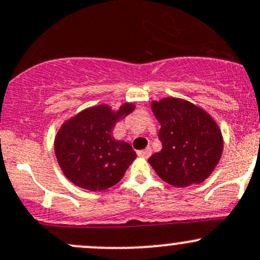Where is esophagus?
<instances>
[{
    "label": "esophagus",
    "mask_w": 260,
    "mask_h": 260,
    "mask_svg": "<svg viewBox=\"0 0 260 260\" xmlns=\"http://www.w3.org/2000/svg\"><path fill=\"white\" fill-rule=\"evenodd\" d=\"M137 154L139 155V157H143V158H149L151 157V154H152V149L149 148H146V149H143V151H138V153Z\"/></svg>",
    "instance_id": "1"
}]
</instances>
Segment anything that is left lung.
I'll list each match as a JSON object with an SVG mask.
<instances>
[{"label": "left lung", "instance_id": "8db88e82", "mask_svg": "<svg viewBox=\"0 0 260 260\" xmlns=\"http://www.w3.org/2000/svg\"><path fill=\"white\" fill-rule=\"evenodd\" d=\"M160 123V152L148 159L165 182L183 188L199 184L210 176L223 152L217 123L203 109L177 98L152 103Z\"/></svg>", "mask_w": 260, "mask_h": 260}]
</instances>
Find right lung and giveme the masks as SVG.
<instances>
[{"mask_svg":"<svg viewBox=\"0 0 260 260\" xmlns=\"http://www.w3.org/2000/svg\"><path fill=\"white\" fill-rule=\"evenodd\" d=\"M133 109L135 106L124 103L114 113L108 106L101 105L84 109L62 125L54 141V152L71 182L97 192L122 179L137 155L131 144L112 137V129Z\"/></svg>","mask_w":260,"mask_h":260,"instance_id":"right-lung-1","label":"right lung"}]
</instances>
